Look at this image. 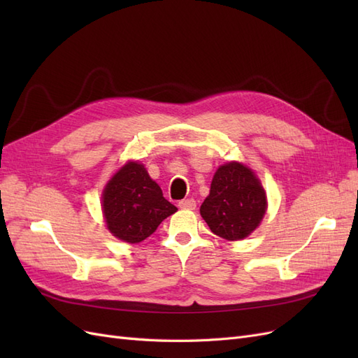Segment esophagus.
Instances as JSON below:
<instances>
[{
	"label": "esophagus",
	"instance_id": "34e87169",
	"mask_svg": "<svg viewBox=\"0 0 358 358\" xmlns=\"http://www.w3.org/2000/svg\"><path fill=\"white\" fill-rule=\"evenodd\" d=\"M179 208L180 209H187V210H192V209H196V206H197V203H196V200L194 199H187V200H182V201H179Z\"/></svg>",
	"mask_w": 358,
	"mask_h": 358
}]
</instances>
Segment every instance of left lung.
<instances>
[{
  "instance_id": "1",
  "label": "left lung",
  "mask_w": 358,
  "mask_h": 358,
  "mask_svg": "<svg viewBox=\"0 0 358 358\" xmlns=\"http://www.w3.org/2000/svg\"><path fill=\"white\" fill-rule=\"evenodd\" d=\"M200 213L213 234L241 241L263 220L266 192L251 169L241 162H229L216 170Z\"/></svg>"
}]
</instances>
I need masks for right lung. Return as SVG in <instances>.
<instances>
[{"mask_svg":"<svg viewBox=\"0 0 358 358\" xmlns=\"http://www.w3.org/2000/svg\"><path fill=\"white\" fill-rule=\"evenodd\" d=\"M178 210L162 197V191L138 162H128L107 183L103 212L107 229L128 243L145 241Z\"/></svg>","mask_w":358,"mask_h":358,"instance_id":"add662e5","label":"right lung"}]
</instances>
